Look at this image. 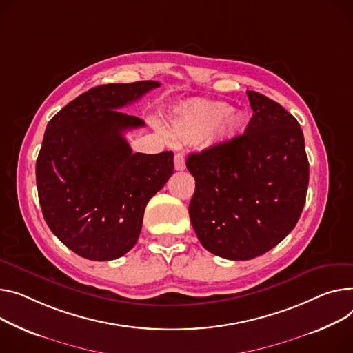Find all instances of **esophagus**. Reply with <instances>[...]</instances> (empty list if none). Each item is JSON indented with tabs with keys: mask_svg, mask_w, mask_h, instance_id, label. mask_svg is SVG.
<instances>
[{
	"mask_svg": "<svg viewBox=\"0 0 353 353\" xmlns=\"http://www.w3.org/2000/svg\"><path fill=\"white\" fill-rule=\"evenodd\" d=\"M174 169L176 170H184L185 169V161H184V156L181 153H177L174 156Z\"/></svg>",
	"mask_w": 353,
	"mask_h": 353,
	"instance_id": "34e87169",
	"label": "esophagus"
}]
</instances>
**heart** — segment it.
Returning a JSON list of instances; mask_svg holds the SVG:
<instances>
[{"instance_id":"b5f03b06","label":"heart","mask_w":353,"mask_h":353,"mask_svg":"<svg viewBox=\"0 0 353 353\" xmlns=\"http://www.w3.org/2000/svg\"><path fill=\"white\" fill-rule=\"evenodd\" d=\"M247 128V116L227 102L192 101L180 106L170 122L169 136L176 143H201L210 137L236 139Z\"/></svg>"}]
</instances>
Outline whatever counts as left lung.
<instances>
[{
	"instance_id": "left-lung-1",
	"label": "left lung",
	"mask_w": 353,
	"mask_h": 353,
	"mask_svg": "<svg viewBox=\"0 0 353 353\" xmlns=\"http://www.w3.org/2000/svg\"><path fill=\"white\" fill-rule=\"evenodd\" d=\"M247 95L254 113L244 133L185 160L196 180L189 214L197 239L234 261L263 255L288 236L310 180L298 121L261 93Z\"/></svg>"
}]
</instances>
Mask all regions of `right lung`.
I'll return each instance as SVG.
<instances>
[{"label": "right lung", "mask_w": 353, "mask_h": 353, "mask_svg": "<svg viewBox=\"0 0 353 353\" xmlns=\"http://www.w3.org/2000/svg\"><path fill=\"white\" fill-rule=\"evenodd\" d=\"M159 86L140 81L92 88L45 129L37 159L42 214L59 241L88 260L130 251L146 204L173 174V152L132 153L125 132L145 122L119 110Z\"/></svg>", "instance_id": "1"}]
</instances>
